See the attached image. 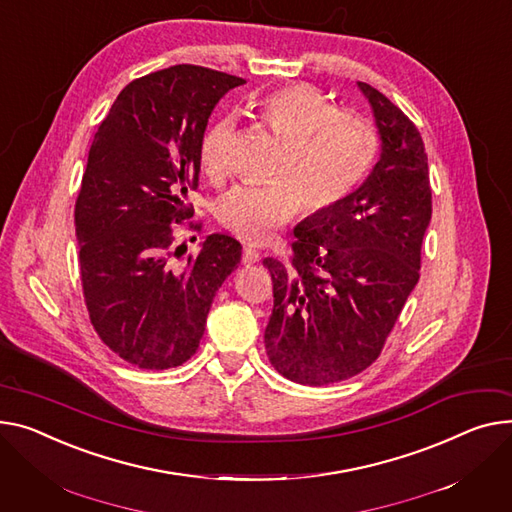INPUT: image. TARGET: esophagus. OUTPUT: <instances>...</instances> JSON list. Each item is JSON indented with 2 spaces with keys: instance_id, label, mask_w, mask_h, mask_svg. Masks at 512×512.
<instances>
[{
  "instance_id": "obj_1",
  "label": "esophagus",
  "mask_w": 512,
  "mask_h": 512,
  "mask_svg": "<svg viewBox=\"0 0 512 512\" xmlns=\"http://www.w3.org/2000/svg\"><path fill=\"white\" fill-rule=\"evenodd\" d=\"M259 261V251L253 245H245L243 247V263L245 265H253Z\"/></svg>"
}]
</instances>
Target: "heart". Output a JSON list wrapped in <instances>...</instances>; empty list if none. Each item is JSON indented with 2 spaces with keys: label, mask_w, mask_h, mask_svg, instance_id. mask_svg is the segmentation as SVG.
Listing matches in <instances>:
<instances>
[{
  "label": "heart",
  "mask_w": 512,
  "mask_h": 512,
  "mask_svg": "<svg viewBox=\"0 0 512 512\" xmlns=\"http://www.w3.org/2000/svg\"><path fill=\"white\" fill-rule=\"evenodd\" d=\"M261 123L284 144L276 181L236 185L218 203L220 224L251 243H265L302 208L323 214L339 206L364 179L374 154L377 131L333 102L311 84H290L265 94L257 102ZM234 119H218L199 144L203 173L212 179L226 175Z\"/></svg>",
  "instance_id": "1"
}]
</instances>
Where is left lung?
Instances as JSON below:
<instances>
[{
    "label": "left lung",
    "mask_w": 512,
    "mask_h": 512,
    "mask_svg": "<svg viewBox=\"0 0 512 512\" xmlns=\"http://www.w3.org/2000/svg\"><path fill=\"white\" fill-rule=\"evenodd\" d=\"M358 88L381 135L379 162L339 206L294 228L288 265L263 259L274 280L265 352L282 377L309 387L356 377L379 358L420 280L432 216L418 127L377 88Z\"/></svg>",
    "instance_id": "left-lung-1"
}]
</instances>
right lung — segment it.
<instances>
[{"instance_id":"obj_1","label":"right lung","mask_w":512,"mask_h":512,"mask_svg":"<svg viewBox=\"0 0 512 512\" xmlns=\"http://www.w3.org/2000/svg\"><path fill=\"white\" fill-rule=\"evenodd\" d=\"M241 84L199 65L133 80L90 146L74 214L84 302L105 346L138 368H175L197 352L212 300L241 263L228 234L181 261L175 232L193 216L187 191L199 183L208 119Z\"/></svg>"}]
</instances>
